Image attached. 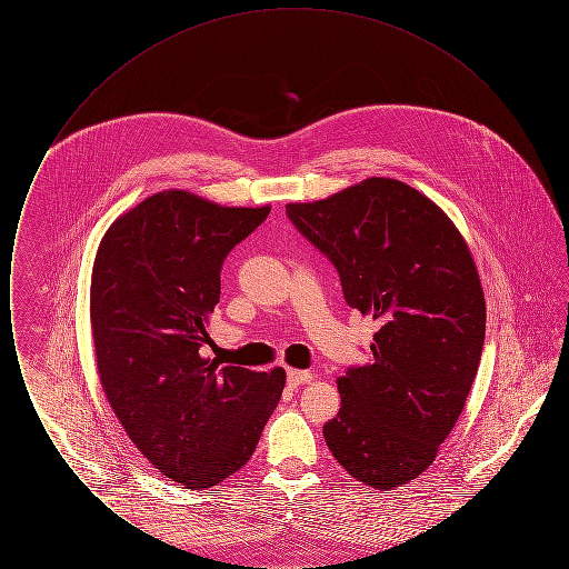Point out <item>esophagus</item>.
Returning <instances> with one entry per match:
<instances>
[{
	"instance_id": "obj_1",
	"label": "esophagus",
	"mask_w": 569,
	"mask_h": 569,
	"mask_svg": "<svg viewBox=\"0 0 569 569\" xmlns=\"http://www.w3.org/2000/svg\"><path fill=\"white\" fill-rule=\"evenodd\" d=\"M316 378L311 371H300V369H288V381L290 386H300V383H307L311 379Z\"/></svg>"
}]
</instances>
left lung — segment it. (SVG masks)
Returning <instances> with one entry per match:
<instances>
[{
    "instance_id": "1",
    "label": "left lung",
    "mask_w": 569,
    "mask_h": 569,
    "mask_svg": "<svg viewBox=\"0 0 569 569\" xmlns=\"http://www.w3.org/2000/svg\"><path fill=\"white\" fill-rule=\"evenodd\" d=\"M286 211L339 271L346 302L379 325L369 362L337 379L326 443L358 482L403 487L431 467L478 373L487 302L469 244L431 198L388 177Z\"/></svg>"
}]
</instances>
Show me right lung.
Listing matches in <instances>:
<instances>
[{
    "label": "right lung",
    "mask_w": 569,
    "mask_h": 569,
    "mask_svg": "<svg viewBox=\"0 0 569 569\" xmlns=\"http://www.w3.org/2000/svg\"><path fill=\"white\" fill-rule=\"evenodd\" d=\"M271 207H221L186 190L138 202L110 223L91 271L98 378L138 452L191 490L251 459L286 371L219 367L200 353L219 271Z\"/></svg>",
    "instance_id": "obj_1"
}]
</instances>
